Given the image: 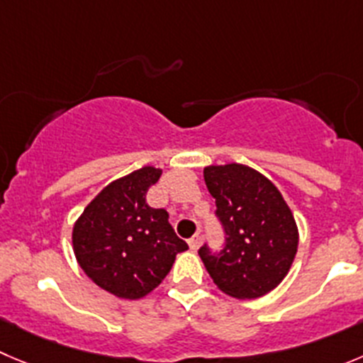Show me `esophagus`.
Listing matches in <instances>:
<instances>
[{"label": "esophagus", "instance_id": "esophagus-1", "mask_svg": "<svg viewBox=\"0 0 363 363\" xmlns=\"http://www.w3.org/2000/svg\"><path fill=\"white\" fill-rule=\"evenodd\" d=\"M187 242H189V247H191V250H198V246H199V235L192 237V239H189Z\"/></svg>", "mask_w": 363, "mask_h": 363}]
</instances>
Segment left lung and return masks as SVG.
Returning <instances> with one entry per match:
<instances>
[{"mask_svg": "<svg viewBox=\"0 0 363 363\" xmlns=\"http://www.w3.org/2000/svg\"><path fill=\"white\" fill-rule=\"evenodd\" d=\"M205 184L216 199L224 246L199 247L213 283L237 299H255L278 287L298 251V226L271 179L242 164L208 165Z\"/></svg>", "mask_w": 363, "mask_h": 363, "instance_id": "8db88e82", "label": "left lung"}]
</instances>
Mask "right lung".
<instances>
[{"label": "right lung", "instance_id": "1", "mask_svg": "<svg viewBox=\"0 0 363 363\" xmlns=\"http://www.w3.org/2000/svg\"><path fill=\"white\" fill-rule=\"evenodd\" d=\"M162 171L143 167L106 185L72 228V250L85 274L110 294L139 299L169 274L176 255L189 250L164 208L146 194Z\"/></svg>", "mask_w": 363, "mask_h": 363}]
</instances>
